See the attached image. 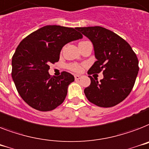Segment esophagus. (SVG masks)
Here are the masks:
<instances>
[{"label":"esophagus","instance_id":"1","mask_svg":"<svg viewBox=\"0 0 149 149\" xmlns=\"http://www.w3.org/2000/svg\"><path fill=\"white\" fill-rule=\"evenodd\" d=\"M82 76L80 75V74H75L74 75V78H75V80H79V79H81V78Z\"/></svg>","mask_w":149,"mask_h":149}]
</instances>
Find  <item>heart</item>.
Returning <instances> with one entry per match:
<instances>
[{"label":"heart","mask_w":149,"mask_h":149,"mask_svg":"<svg viewBox=\"0 0 149 149\" xmlns=\"http://www.w3.org/2000/svg\"><path fill=\"white\" fill-rule=\"evenodd\" d=\"M69 68L71 69L72 71H81V67L80 65H76V64H72V65H69Z\"/></svg>","instance_id":"obj_1"}]
</instances>
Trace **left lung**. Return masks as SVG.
<instances>
[{
	"label": "left lung",
	"instance_id": "1",
	"mask_svg": "<svg viewBox=\"0 0 149 149\" xmlns=\"http://www.w3.org/2000/svg\"><path fill=\"white\" fill-rule=\"evenodd\" d=\"M91 41L97 61L88 74L103 71L100 81L91 79L84 90L89 102L99 107H113L125 99L133 88L139 72V61L132 48L121 37L104 27H77Z\"/></svg>",
	"mask_w": 149,
	"mask_h": 149
}]
</instances>
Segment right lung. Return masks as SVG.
Listing matches in <instances>:
<instances>
[{
  "mask_svg": "<svg viewBox=\"0 0 149 149\" xmlns=\"http://www.w3.org/2000/svg\"><path fill=\"white\" fill-rule=\"evenodd\" d=\"M82 38L72 27L47 25L21 41L13 55L11 75L19 95L28 105L48 111L64 102L74 78L66 71L51 77L49 65L59 61L66 44Z\"/></svg>",
  "mask_w": 149,
  "mask_h": 149,
  "instance_id": "right-lung-1",
  "label": "right lung"
}]
</instances>
